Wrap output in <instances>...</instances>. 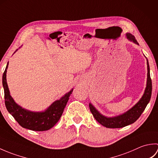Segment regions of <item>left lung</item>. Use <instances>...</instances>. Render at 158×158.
Instances as JSON below:
<instances>
[{
	"label": "left lung",
	"mask_w": 158,
	"mask_h": 158,
	"mask_svg": "<svg viewBox=\"0 0 158 158\" xmlns=\"http://www.w3.org/2000/svg\"><path fill=\"white\" fill-rule=\"evenodd\" d=\"M127 39L130 41H132L136 44L139 45L135 36H133L130 33L126 34ZM147 86L143 95L142 98L139 100V101L136 105L129 109L126 113H123L122 115L113 117H107L102 115L91 103H89V106L90 111L92 113L93 116L94 117L96 120L99 123L103 126L109 128H120V127H125L128 126L130 124L135 123L136 121L139 118L141 114L145 109L146 106L150 101L151 96H152V79L150 77V69L148 60H147Z\"/></svg>",
	"instance_id": "1"
}]
</instances>
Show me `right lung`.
Here are the masks:
<instances>
[{
  "instance_id": "right-lung-1",
  "label": "right lung",
  "mask_w": 158,
  "mask_h": 158,
  "mask_svg": "<svg viewBox=\"0 0 158 158\" xmlns=\"http://www.w3.org/2000/svg\"><path fill=\"white\" fill-rule=\"evenodd\" d=\"M8 64L9 62L6 64L2 75L5 103L8 112L14 117L17 122L24 128L34 131H45L51 129L56 125V123L61 117L64 109L65 108L70 94L73 92V89L66 93L60 100H57L54 102H53L45 111H30L28 110L23 109L22 106L15 103L14 100L10 95L6 78Z\"/></svg>"
}]
</instances>
